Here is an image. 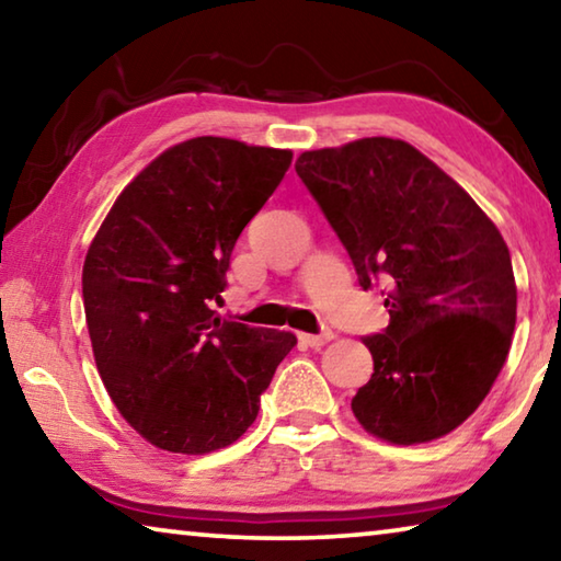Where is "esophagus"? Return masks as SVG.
Segmentation results:
<instances>
[{
	"label": "esophagus",
	"mask_w": 561,
	"mask_h": 561,
	"mask_svg": "<svg viewBox=\"0 0 561 561\" xmlns=\"http://www.w3.org/2000/svg\"><path fill=\"white\" fill-rule=\"evenodd\" d=\"M299 339H301L307 346H324L327 341L334 339V331L324 329V331H321V334H299Z\"/></svg>",
	"instance_id": "1"
}]
</instances>
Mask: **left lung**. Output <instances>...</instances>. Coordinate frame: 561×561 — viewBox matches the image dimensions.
Masks as SVG:
<instances>
[{
  "instance_id": "obj_1",
  "label": "left lung",
  "mask_w": 561,
  "mask_h": 561,
  "mask_svg": "<svg viewBox=\"0 0 561 561\" xmlns=\"http://www.w3.org/2000/svg\"><path fill=\"white\" fill-rule=\"evenodd\" d=\"M294 170L360 287L381 289L391 314L381 334L364 336L374 374L351 411L398 445L458 428L495 383L515 331L517 287L500 230L403 140L307 150Z\"/></svg>"
}]
</instances>
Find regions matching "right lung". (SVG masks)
Returning <instances> with one entry per match:
<instances>
[{
    "instance_id": "add662e5",
    "label": "right lung",
    "mask_w": 561,
    "mask_h": 561,
    "mask_svg": "<svg viewBox=\"0 0 561 561\" xmlns=\"http://www.w3.org/2000/svg\"><path fill=\"white\" fill-rule=\"evenodd\" d=\"M291 165V150L193 138L118 195L83 262V309L101 381L156 448L203 455L260 411L291 331L217 317L237 237Z\"/></svg>"
}]
</instances>
